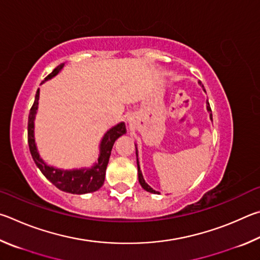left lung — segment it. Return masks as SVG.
<instances>
[{"label":"left lung","mask_w":260,"mask_h":260,"mask_svg":"<svg viewBox=\"0 0 260 260\" xmlns=\"http://www.w3.org/2000/svg\"><path fill=\"white\" fill-rule=\"evenodd\" d=\"M200 84H201V82H199ZM203 86V85H202ZM203 90H204V88H203ZM206 91V90H204ZM207 109H208V112H211V108H210V105H209V102H207ZM210 118L212 120V114L210 113ZM136 146V154H137V156H138V153H137V145H135ZM137 167H138V179H139V184L142 185V187L145 189V190H147V192H149V193H154V194H160L158 192H156V190H154L151 186H149L146 181H145V179H144V177H143V174H142V170H140V167H139V162H138V157H137Z\"/></svg>","instance_id":"8db88e82"}]
</instances>
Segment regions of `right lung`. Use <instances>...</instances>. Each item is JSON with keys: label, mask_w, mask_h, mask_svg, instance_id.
Masks as SVG:
<instances>
[{"label": "right lung", "mask_w": 260, "mask_h": 260, "mask_svg": "<svg viewBox=\"0 0 260 260\" xmlns=\"http://www.w3.org/2000/svg\"><path fill=\"white\" fill-rule=\"evenodd\" d=\"M65 63H60L50 74L45 77L44 81H48L56 76L59 72L62 70ZM42 82V83H43ZM41 83V84H42ZM40 98V89H38L35 94V100L33 106H31L28 115V146L31 154V157L38 166L41 172L49 179L51 183L62 192L72 193V194H85L92 193L102 187L105 181V174H106V168L111 156L113 145L115 140L121 137L122 135L126 133L124 122H121L109 129L104 135L100 143V153L98 157V162L89 168V169H73V170H61L58 168H53L48 166L42 158H41L38 147H36L35 138H34V120L39 106Z\"/></svg>", "instance_id": "add662e5"}]
</instances>
